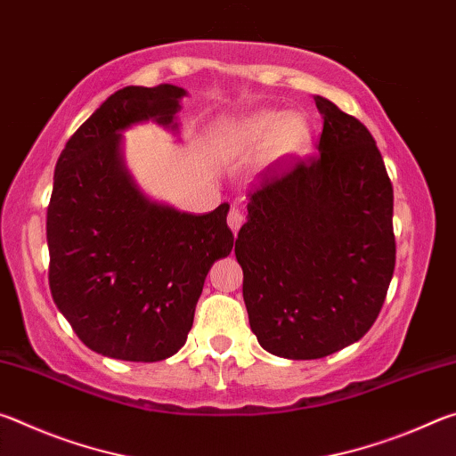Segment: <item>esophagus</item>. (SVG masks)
Returning a JSON list of instances; mask_svg holds the SVG:
<instances>
[{
    "instance_id": "obj_1",
    "label": "esophagus",
    "mask_w": 456,
    "mask_h": 456,
    "mask_svg": "<svg viewBox=\"0 0 456 456\" xmlns=\"http://www.w3.org/2000/svg\"><path fill=\"white\" fill-rule=\"evenodd\" d=\"M243 221H245L243 213L239 211L237 207H231V211H229V215H227V223H229V227H231V231H233V233H237L239 227L243 225Z\"/></svg>"
}]
</instances>
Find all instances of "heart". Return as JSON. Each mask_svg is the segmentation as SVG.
<instances>
[{
	"mask_svg": "<svg viewBox=\"0 0 456 456\" xmlns=\"http://www.w3.org/2000/svg\"><path fill=\"white\" fill-rule=\"evenodd\" d=\"M221 144L237 154L259 152L269 144L275 160H289L307 151L312 130L302 114L259 110L225 122L219 130Z\"/></svg>",
	"mask_w": 456,
	"mask_h": 456,
	"instance_id": "b5f03b06",
	"label": "heart"
}]
</instances>
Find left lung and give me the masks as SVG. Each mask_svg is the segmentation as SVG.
Returning <instances> with one entry per match:
<instances>
[{"mask_svg": "<svg viewBox=\"0 0 456 456\" xmlns=\"http://www.w3.org/2000/svg\"><path fill=\"white\" fill-rule=\"evenodd\" d=\"M318 154L293 157L249 192L235 241L259 344L315 360L366 334L395 273L392 183L370 130L322 96Z\"/></svg>", "mask_w": 456, "mask_h": 456, "instance_id": "1", "label": "left lung"}]
</instances>
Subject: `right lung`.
<instances>
[{
  "label": "right lung",
  "instance_id": "right-lung-1",
  "mask_svg": "<svg viewBox=\"0 0 456 456\" xmlns=\"http://www.w3.org/2000/svg\"><path fill=\"white\" fill-rule=\"evenodd\" d=\"M173 84L108 96L61 151L48 205L52 297L102 356L159 362L179 352L211 265L233 249L229 205L191 215L152 203L130 179L120 133L157 120L176 128Z\"/></svg>",
  "mask_w": 456,
  "mask_h": 456
}]
</instances>
